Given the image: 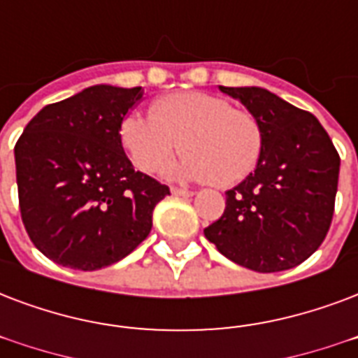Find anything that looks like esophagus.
<instances>
[{
    "mask_svg": "<svg viewBox=\"0 0 358 358\" xmlns=\"http://www.w3.org/2000/svg\"><path fill=\"white\" fill-rule=\"evenodd\" d=\"M173 195H176V197H191L193 191L185 189V187H173Z\"/></svg>",
    "mask_w": 358,
    "mask_h": 358,
    "instance_id": "esophagus-1",
    "label": "esophagus"
}]
</instances>
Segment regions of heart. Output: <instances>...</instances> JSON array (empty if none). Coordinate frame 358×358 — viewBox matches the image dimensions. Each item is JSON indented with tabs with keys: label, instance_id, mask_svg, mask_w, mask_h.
<instances>
[{
	"label": "heart",
	"instance_id": "heart-1",
	"mask_svg": "<svg viewBox=\"0 0 358 358\" xmlns=\"http://www.w3.org/2000/svg\"><path fill=\"white\" fill-rule=\"evenodd\" d=\"M120 136L133 165L146 174L165 171L182 143V152L187 154L182 171L191 178H208L215 187L242 182L257 167L263 152L257 118L204 92L161 97L152 106V116H127Z\"/></svg>",
	"mask_w": 358,
	"mask_h": 358
}]
</instances>
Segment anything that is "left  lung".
<instances>
[{
	"label": "left lung",
	"instance_id": "obj_1",
	"mask_svg": "<svg viewBox=\"0 0 358 358\" xmlns=\"http://www.w3.org/2000/svg\"><path fill=\"white\" fill-rule=\"evenodd\" d=\"M263 129L257 169L225 191V210L204 236L233 263L282 272L304 263L329 233L340 155L308 110L263 88H227Z\"/></svg>",
	"mask_w": 358,
	"mask_h": 358
}]
</instances>
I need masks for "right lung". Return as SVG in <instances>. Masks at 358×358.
<instances>
[{
	"label": "right lung",
	"mask_w": 358,
	"mask_h": 358,
	"mask_svg": "<svg viewBox=\"0 0 358 358\" xmlns=\"http://www.w3.org/2000/svg\"><path fill=\"white\" fill-rule=\"evenodd\" d=\"M141 99V86H92L46 105L16 141L22 222L54 263L105 268L152 231L155 204L171 189L133 169L120 136Z\"/></svg>",
	"instance_id": "obj_1"
}]
</instances>
